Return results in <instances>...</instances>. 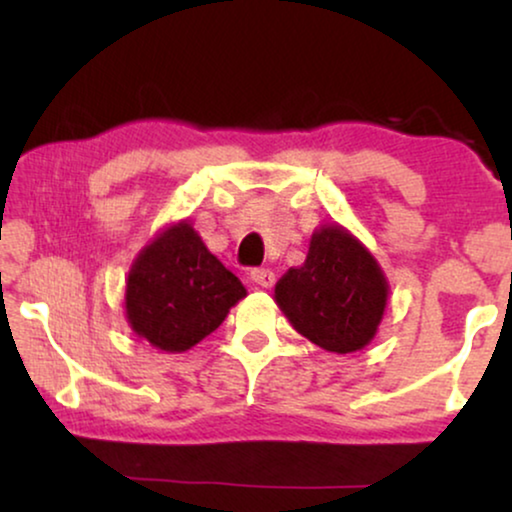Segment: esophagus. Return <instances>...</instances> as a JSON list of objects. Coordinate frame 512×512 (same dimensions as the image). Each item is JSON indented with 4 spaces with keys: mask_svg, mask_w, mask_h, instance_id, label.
Returning a JSON list of instances; mask_svg holds the SVG:
<instances>
[{
    "mask_svg": "<svg viewBox=\"0 0 512 512\" xmlns=\"http://www.w3.org/2000/svg\"><path fill=\"white\" fill-rule=\"evenodd\" d=\"M251 282L261 286V289H270L275 284V272L270 268H254L251 270Z\"/></svg>",
    "mask_w": 512,
    "mask_h": 512,
    "instance_id": "esophagus-1",
    "label": "esophagus"
}]
</instances>
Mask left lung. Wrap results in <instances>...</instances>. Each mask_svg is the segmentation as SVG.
<instances>
[{
	"label": "left lung",
	"mask_w": 512,
	"mask_h": 512,
	"mask_svg": "<svg viewBox=\"0 0 512 512\" xmlns=\"http://www.w3.org/2000/svg\"><path fill=\"white\" fill-rule=\"evenodd\" d=\"M389 284L375 256L338 223L321 226L305 263L275 286V300L300 335L326 352L349 354L375 338Z\"/></svg>",
	"instance_id": "obj_1"
}]
</instances>
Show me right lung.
I'll return each instance as SVG.
<instances>
[{"label": "right lung", "instance_id": "add662e5", "mask_svg": "<svg viewBox=\"0 0 512 512\" xmlns=\"http://www.w3.org/2000/svg\"><path fill=\"white\" fill-rule=\"evenodd\" d=\"M247 296L240 279L205 247L188 221L165 228L132 263L125 317L163 352H186L216 331Z\"/></svg>", "mask_w": 512, "mask_h": 512}]
</instances>
